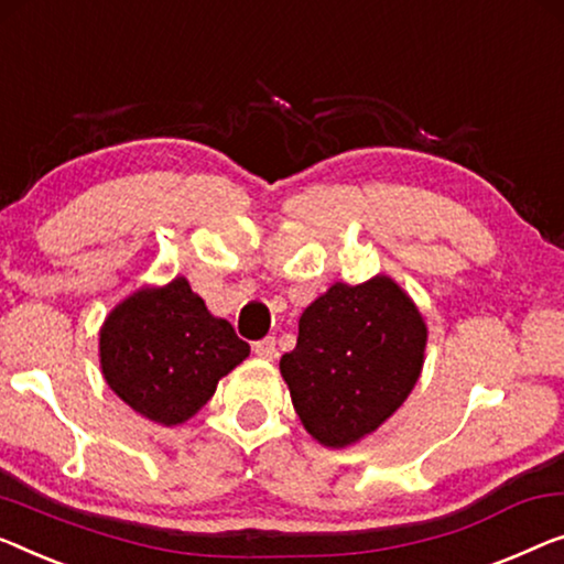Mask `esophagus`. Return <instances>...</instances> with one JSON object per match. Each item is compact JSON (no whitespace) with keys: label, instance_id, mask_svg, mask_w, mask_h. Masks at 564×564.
<instances>
[{"label":"esophagus","instance_id":"obj_1","mask_svg":"<svg viewBox=\"0 0 564 564\" xmlns=\"http://www.w3.org/2000/svg\"><path fill=\"white\" fill-rule=\"evenodd\" d=\"M254 354L259 358H264V361H272V358H276V340L272 336L257 340L254 343Z\"/></svg>","mask_w":564,"mask_h":564}]
</instances>
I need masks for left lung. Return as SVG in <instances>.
<instances>
[{"instance_id":"left-lung-1","label":"left lung","mask_w":564,"mask_h":564,"mask_svg":"<svg viewBox=\"0 0 564 564\" xmlns=\"http://www.w3.org/2000/svg\"><path fill=\"white\" fill-rule=\"evenodd\" d=\"M427 323L387 274L336 282L300 315L297 346L280 373L292 406L323 447L361 443L412 394L424 366Z\"/></svg>"}]
</instances>
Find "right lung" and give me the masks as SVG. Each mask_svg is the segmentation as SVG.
<instances>
[{"instance_id":"obj_1","label":"right lung","mask_w":564,"mask_h":564,"mask_svg":"<svg viewBox=\"0 0 564 564\" xmlns=\"http://www.w3.org/2000/svg\"><path fill=\"white\" fill-rule=\"evenodd\" d=\"M249 350L231 323L210 315L181 274L167 284H142L111 307L99 330L109 389L162 427L198 414Z\"/></svg>"}]
</instances>
